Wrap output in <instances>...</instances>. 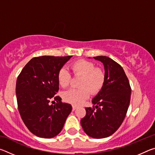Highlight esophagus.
Returning a JSON list of instances; mask_svg holds the SVG:
<instances>
[{
  "label": "esophagus",
  "mask_w": 155,
  "mask_h": 155,
  "mask_svg": "<svg viewBox=\"0 0 155 155\" xmlns=\"http://www.w3.org/2000/svg\"><path fill=\"white\" fill-rule=\"evenodd\" d=\"M77 106H76V105H74V104H73V105H72V110H73V111H74V110L77 109Z\"/></svg>",
  "instance_id": "34e87169"
}]
</instances>
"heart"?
<instances>
[{"instance_id": "b5f03b06", "label": "heart", "mask_w": 155, "mask_h": 155, "mask_svg": "<svg viewBox=\"0 0 155 155\" xmlns=\"http://www.w3.org/2000/svg\"><path fill=\"white\" fill-rule=\"evenodd\" d=\"M72 72L75 76H81L79 86L81 89H70L63 94V98L67 103L75 105L83 103L90 95V91L96 93L103 87L104 78V72L96 68L94 63L87 60L80 59L71 64ZM71 75L66 68L63 67L59 70L57 80L62 87L69 85Z\"/></svg>"}]
</instances>
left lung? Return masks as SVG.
I'll list each match as a JSON object with an SVG mask.
<instances>
[{"label":"left lung","instance_id":"8db88e82","mask_svg":"<svg viewBox=\"0 0 155 155\" xmlns=\"http://www.w3.org/2000/svg\"><path fill=\"white\" fill-rule=\"evenodd\" d=\"M94 59L103 63L105 78L91 101L97 110L87 107L81 124L88 136L102 139L114 134L122 124L129 106L131 90L124 70L117 63L106 56Z\"/></svg>","mask_w":155,"mask_h":155}]
</instances>
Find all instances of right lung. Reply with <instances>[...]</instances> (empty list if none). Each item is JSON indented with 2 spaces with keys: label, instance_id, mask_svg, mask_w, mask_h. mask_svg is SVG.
<instances>
[{
  "label": "right lung",
  "instance_id": "add662e5",
  "mask_svg": "<svg viewBox=\"0 0 155 155\" xmlns=\"http://www.w3.org/2000/svg\"><path fill=\"white\" fill-rule=\"evenodd\" d=\"M72 56H41L31 59L18 76L16 98L18 110L26 127L39 137L52 138L61 132L72 111L70 104L56 96L57 74ZM52 99L57 104L49 103Z\"/></svg>",
  "mask_w": 155,
  "mask_h": 155
}]
</instances>
